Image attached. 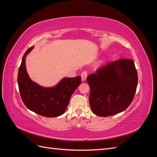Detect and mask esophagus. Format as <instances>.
Listing matches in <instances>:
<instances>
[{
  "label": "esophagus",
  "mask_w": 157,
  "mask_h": 157,
  "mask_svg": "<svg viewBox=\"0 0 157 157\" xmlns=\"http://www.w3.org/2000/svg\"><path fill=\"white\" fill-rule=\"evenodd\" d=\"M86 77H87V72L86 71H84L81 73V79H82V81H84V80H86Z\"/></svg>",
  "instance_id": "34e87169"
}]
</instances>
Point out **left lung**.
<instances>
[{"label":"left lung","instance_id":"1","mask_svg":"<svg viewBox=\"0 0 157 157\" xmlns=\"http://www.w3.org/2000/svg\"><path fill=\"white\" fill-rule=\"evenodd\" d=\"M137 81L134 61L128 59L112 61L88 75L92 112L108 117L124 111L134 99Z\"/></svg>","mask_w":157,"mask_h":157}]
</instances>
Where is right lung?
Returning <instances> with one entry per match:
<instances>
[{
	"mask_svg": "<svg viewBox=\"0 0 157 157\" xmlns=\"http://www.w3.org/2000/svg\"><path fill=\"white\" fill-rule=\"evenodd\" d=\"M34 46L28 49L22 58L18 70L17 83L23 103L31 110L46 117L62 115L67 109L70 98L81 83L80 76L63 78L56 86L46 88L33 82L27 72L25 58Z\"/></svg>",
	"mask_w": 157,
	"mask_h": 157,
	"instance_id": "obj_1",
	"label": "right lung"
}]
</instances>
